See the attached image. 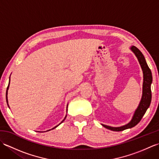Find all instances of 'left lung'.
<instances>
[{
	"mask_svg": "<svg viewBox=\"0 0 159 159\" xmlns=\"http://www.w3.org/2000/svg\"><path fill=\"white\" fill-rule=\"evenodd\" d=\"M130 50L134 52V55L139 61L141 69L143 74V93L140 103L137 109L134 111L133 117L129 123L120 127H111L107 125L102 124L104 127L113 131H122L124 130L131 128L139 122L141 118L143 117L144 114L146 113L148 107L150 105L152 100V92H151V84L152 82V76L151 70L148 67L145 59V57L140 50L137 47L133 46Z\"/></svg>",
	"mask_w": 159,
	"mask_h": 159,
	"instance_id": "8db88e82",
	"label": "left lung"
}]
</instances>
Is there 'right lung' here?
<instances>
[{
    "instance_id": "add662e5",
    "label": "right lung",
    "mask_w": 159,
    "mask_h": 159,
    "mask_svg": "<svg viewBox=\"0 0 159 159\" xmlns=\"http://www.w3.org/2000/svg\"><path fill=\"white\" fill-rule=\"evenodd\" d=\"M9 79H10V78H9ZM9 82H10V79H9ZM9 85H8V87H7V92H6V100H7V104H8V101H7V90H8V89H9ZM8 107H9V104H8ZM66 117L64 118V120H63V121H61V122L60 124H61V123L63 122V121L64 120H65ZM59 125H58V126H59ZM58 126H55V128H53L52 129H54V128H55L56 127H57ZM49 130H47V131H49Z\"/></svg>"
}]
</instances>
